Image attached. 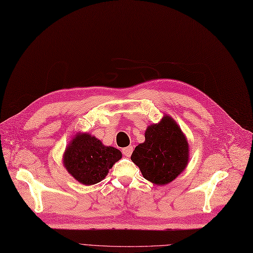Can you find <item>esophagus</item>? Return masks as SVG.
<instances>
[{"label": "esophagus", "mask_w": 253, "mask_h": 253, "mask_svg": "<svg viewBox=\"0 0 253 253\" xmlns=\"http://www.w3.org/2000/svg\"><path fill=\"white\" fill-rule=\"evenodd\" d=\"M132 151H133V147L132 146H127V147L123 148L122 153H123V155H125L126 157H130L131 154H132Z\"/></svg>", "instance_id": "obj_1"}]
</instances>
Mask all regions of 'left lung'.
Listing matches in <instances>:
<instances>
[{"label": "left lung", "mask_w": 253, "mask_h": 253, "mask_svg": "<svg viewBox=\"0 0 253 253\" xmlns=\"http://www.w3.org/2000/svg\"><path fill=\"white\" fill-rule=\"evenodd\" d=\"M189 159V146L180 128L170 116L148 126L145 142L134 148L132 163L142 175L156 185H167L182 173Z\"/></svg>", "instance_id": "left-lung-1"}]
</instances>
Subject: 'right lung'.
Segmentation results:
<instances>
[{"label":"right lung","mask_w":253,"mask_h":253,"mask_svg":"<svg viewBox=\"0 0 253 253\" xmlns=\"http://www.w3.org/2000/svg\"><path fill=\"white\" fill-rule=\"evenodd\" d=\"M122 158L118 148L103 145L88 133L78 134L64 154V166L78 182L94 185L107 176L109 169Z\"/></svg>","instance_id":"1"}]
</instances>
